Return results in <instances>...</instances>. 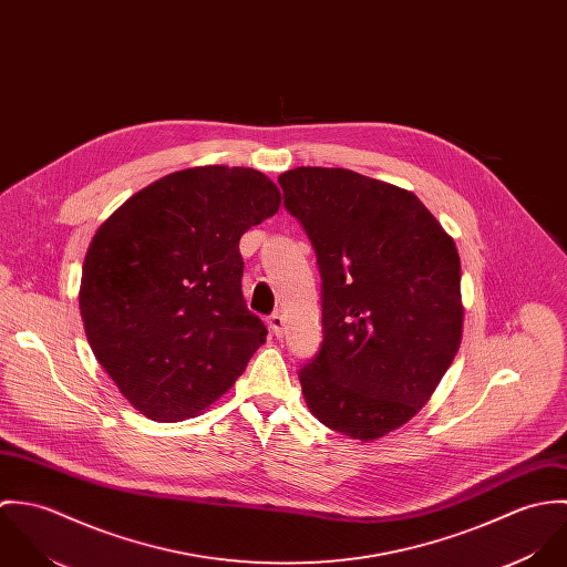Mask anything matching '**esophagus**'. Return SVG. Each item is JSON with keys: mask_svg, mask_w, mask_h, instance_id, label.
Here are the masks:
<instances>
[{"mask_svg": "<svg viewBox=\"0 0 567 567\" xmlns=\"http://www.w3.org/2000/svg\"><path fill=\"white\" fill-rule=\"evenodd\" d=\"M266 323H268V327L272 329V333H275V336H281V333H284V317H281L279 312L270 315V317L266 319Z\"/></svg>", "mask_w": 567, "mask_h": 567, "instance_id": "1", "label": "esophagus"}]
</instances>
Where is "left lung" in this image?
<instances>
[{
    "mask_svg": "<svg viewBox=\"0 0 567 567\" xmlns=\"http://www.w3.org/2000/svg\"><path fill=\"white\" fill-rule=\"evenodd\" d=\"M279 185L321 272L323 342L299 369L303 395L327 427L380 439L425 405L458 351L456 244L412 192L353 169L295 167Z\"/></svg>",
    "mask_w": 567,
    "mask_h": 567,
    "instance_id": "1",
    "label": "left lung"
}]
</instances>
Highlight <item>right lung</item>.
<instances>
[{
	"label": "right lung",
	"mask_w": 567,
	"mask_h": 567,
	"mask_svg": "<svg viewBox=\"0 0 567 567\" xmlns=\"http://www.w3.org/2000/svg\"><path fill=\"white\" fill-rule=\"evenodd\" d=\"M250 167H189L131 196L82 264L89 344L122 395L155 421H183L227 393L266 324L246 308L240 238L279 209Z\"/></svg>",
	"instance_id": "1"
}]
</instances>
